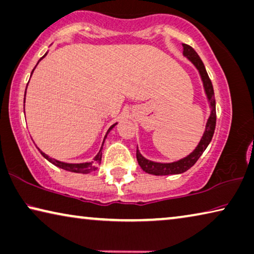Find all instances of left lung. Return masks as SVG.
I'll list each match as a JSON object with an SVG mask.
<instances>
[{"label": "left lung", "mask_w": 254, "mask_h": 254, "mask_svg": "<svg viewBox=\"0 0 254 254\" xmlns=\"http://www.w3.org/2000/svg\"><path fill=\"white\" fill-rule=\"evenodd\" d=\"M183 46V54L184 56L190 60V61L194 64V66L198 69L199 73L201 75V79H202L204 91H206V95L208 97L209 103H210V108L211 113L210 116H209L207 126H206V131L201 138L200 142L196 148L193 150L190 155L178 160V162L174 163H155L151 162V160H148L144 158V157L140 154L138 150V147H136V160L140 165V167L142 170L148 173V174L152 175H172V174H181V173H184L188 171L189 168H191L193 165L196 163V160L199 159V157L202 155V152L206 150L208 144L210 143L212 135H214L215 127H216V100H215V94H214V88H212L211 80L209 79V75L206 71V67L203 65V62L201 61L200 56L196 54V52L193 50L191 46L187 45V44H182Z\"/></svg>", "instance_id": "obj_1"}]
</instances>
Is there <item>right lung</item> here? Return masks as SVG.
<instances>
[{
    "label": "right lung",
    "instance_id": "right-lung-1",
    "mask_svg": "<svg viewBox=\"0 0 254 254\" xmlns=\"http://www.w3.org/2000/svg\"><path fill=\"white\" fill-rule=\"evenodd\" d=\"M45 55H46V54H45ZM45 55H44L43 58H40V60L45 58ZM40 60H39V61H40ZM39 61H38V62H39ZM35 67H36V66H35ZM34 70H35V69H34ZM34 70L31 71V73H33ZM25 97H26V91H25ZM115 126H116V123L113 124V126H112L110 128H108L107 133H108V132H110V131L112 130V128L114 127ZM107 133H106V135H105V138L107 136ZM104 140H105V139H104ZM103 143H104V141H103ZM38 150L40 151V154H42L44 157H45V158L48 160V162L52 163L53 165H55V166L62 168V170L69 171V172L82 173V174H88V173L95 171L96 168H97V165L100 163V160H102V148H100L99 152H98L97 155H96V157L94 158V160H92V162H89V163H81V164H69V163L59 162V160L51 158L50 156H47L46 154H44V152H43L42 150H40V149H38Z\"/></svg>",
    "mask_w": 254,
    "mask_h": 254
}]
</instances>
